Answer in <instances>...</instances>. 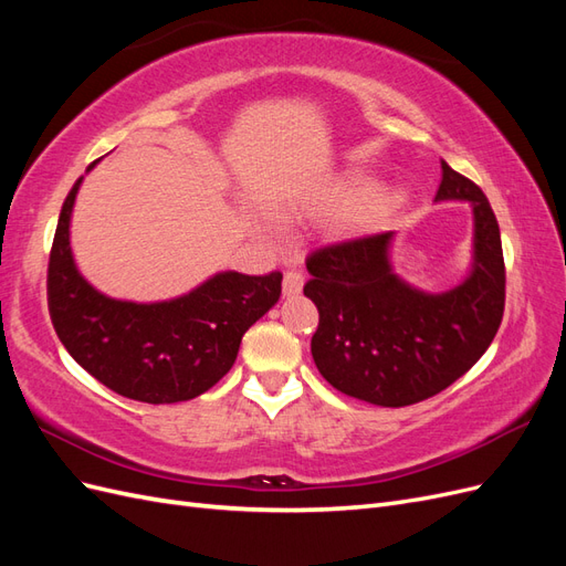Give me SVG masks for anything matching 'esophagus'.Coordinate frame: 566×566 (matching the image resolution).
Segmentation results:
<instances>
[{"label": "esophagus", "instance_id": "34e87169", "mask_svg": "<svg viewBox=\"0 0 566 566\" xmlns=\"http://www.w3.org/2000/svg\"><path fill=\"white\" fill-rule=\"evenodd\" d=\"M302 285H304V276L302 271L297 269H290L285 276H283V295L285 297H295L302 293Z\"/></svg>", "mask_w": 566, "mask_h": 566}]
</instances>
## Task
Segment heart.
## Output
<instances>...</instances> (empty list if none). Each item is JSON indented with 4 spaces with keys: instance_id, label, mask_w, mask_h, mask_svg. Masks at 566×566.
<instances>
[{
    "instance_id": "1",
    "label": "heart",
    "mask_w": 566,
    "mask_h": 566,
    "mask_svg": "<svg viewBox=\"0 0 566 566\" xmlns=\"http://www.w3.org/2000/svg\"><path fill=\"white\" fill-rule=\"evenodd\" d=\"M375 184L370 179H345L328 196L333 210L347 212L345 224L352 233H366L378 229L382 221L399 205L397 193H375Z\"/></svg>"
}]
</instances>
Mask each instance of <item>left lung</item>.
Wrapping results in <instances>:
<instances>
[{
	"mask_svg": "<svg viewBox=\"0 0 566 566\" xmlns=\"http://www.w3.org/2000/svg\"><path fill=\"white\" fill-rule=\"evenodd\" d=\"M434 200H465L474 214L472 271L447 293H424L394 273L391 231L306 256L304 295L318 310L314 364L347 397L385 408L430 399L465 375L501 328L505 262L486 196L441 163Z\"/></svg>",
	"mask_w": 566,
	"mask_h": 566,
	"instance_id": "left-lung-1",
	"label": "left lung"
}]
</instances>
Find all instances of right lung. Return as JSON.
<instances>
[{
  "instance_id": "add662e5",
  "label": "right lung",
  "mask_w": 566,
  "mask_h": 566,
  "mask_svg": "<svg viewBox=\"0 0 566 566\" xmlns=\"http://www.w3.org/2000/svg\"><path fill=\"white\" fill-rule=\"evenodd\" d=\"M94 160L90 169L96 165ZM82 177L67 193L49 254V316L63 347L108 389L144 403L200 397L231 370L245 331L281 297V271H221L188 295L136 304L106 297L80 276L71 214Z\"/></svg>"
}]
</instances>
